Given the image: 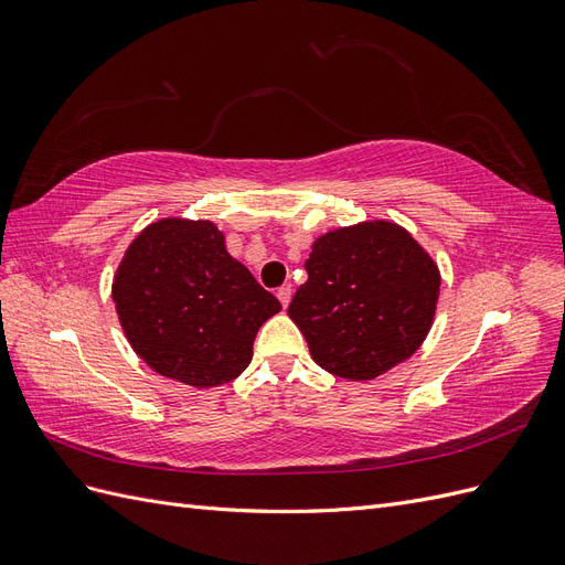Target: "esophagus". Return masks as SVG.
Wrapping results in <instances>:
<instances>
[{"label": "esophagus", "instance_id": "obj_1", "mask_svg": "<svg viewBox=\"0 0 565 565\" xmlns=\"http://www.w3.org/2000/svg\"><path fill=\"white\" fill-rule=\"evenodd\" d=\"M276 295H278V299H280V303H282V309H287L289 301H292V287L282 285Z\"/></svg>", "mask_w": 565, "mask_h": 565}]
</instances>
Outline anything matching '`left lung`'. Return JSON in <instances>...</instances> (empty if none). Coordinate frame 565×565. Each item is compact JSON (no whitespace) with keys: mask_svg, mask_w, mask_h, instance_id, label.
I'll return each mask as SVG.
<instances>
[{"mask_svg":"<svg viewBox=\"0 0 565 565\" xmlns=\"http://www.w3.org/2000/svg\"><path fill=\"white\" fill-rule=\"evenodd\" d=\"M289 318L313 361L337 377L372 380L413 355L431 328L440 276L413 235L374 221L318 237Z\"/></svg>","mask_w":565,"mask_h":565,"instance_id":"obj_1","label":"left lung"}]
</instances>
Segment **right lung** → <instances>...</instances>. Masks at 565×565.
<instances>
[{
    "mask_svg": "<svg viewBox=\"0 0 565 565\" xmlns=\"http://www.w3.org/2000/svg\"><path fill=\"white\" fill-rule=\"evenodd\" d=\"M113 301L134 351L198 388L235 380L280 301L226 252L212 221L162 218L129 245Z\"/></svg>",
    "mask_w": 565,
    "mask_h": 565,
    "instance_id": "obj_1",
    "label": "right lung"
}]
</instances>
